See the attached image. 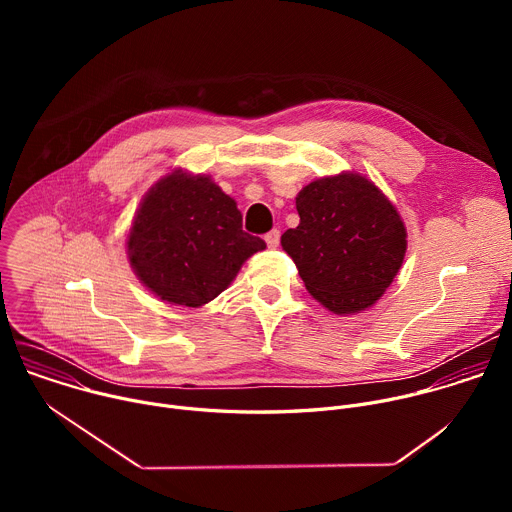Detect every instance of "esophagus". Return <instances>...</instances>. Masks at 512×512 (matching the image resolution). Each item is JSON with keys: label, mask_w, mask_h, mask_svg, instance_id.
<instances>
[{"label": "esophagus", "mask_w": 512, "mask_h": 512, "mask_svg": "<svg viewBox=\"0 0 512 512\" xmlns=\"http://www.w3.org/2000/svg\"><path fill=\"white\" fill-rule=\"evenodd\" d=\"M279 237H281V233H279L277 229L269 231V233L265 235V243H267V247H269V249H275V247L279 245Z\"/></svg>", "instance_id": "1"}]
</instances>
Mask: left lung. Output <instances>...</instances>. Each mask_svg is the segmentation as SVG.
Wrapping results in <instances>:
<instances>
[{"label": "left lung", "instance_id": "1", "mask_svg": "<svg viewBox=\"0 0 512 512\" xmlns=\"http://www.w3.org/2000/svg\"><path fill=\"white\" fill-rule=\"evenodd\" d=\"M300 225L281 235L310 294L334 314L373 306L397 275L407 233L395 206L367 178L338 174L296 198Z\"/></svg>", "mask_w": 512, "mask_h": 512}]
</instances>
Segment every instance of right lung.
Wrapping results in <instances>:
<instances>
[{"instance_id": "add662e5", "label": "right lung", "mask_w": 512, "mask_h": 512, "mask_svg": "<svg viewBox=\"0 0 512 512\" xmlns=\"http://www.w3.org/2000/svg\"><path fill=\"white\" fill-rule=\"evenodd\" d=\"M265 247L243 231V214L231 196L208 176L182 170L145 194L127 239L131 267L145 287L188 308L214 300Z\"/></svg>"}]
</instances>
